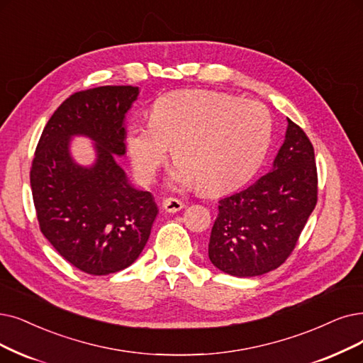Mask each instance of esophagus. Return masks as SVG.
I'll return each mask as SVG.
<instances>
[{
  "label": "esophagus",
  "instance_id": "34e87169",
  "mask_svg": "<svg viewBox=\"0 0 363 363\" xmlns=\"http://www.w3.org/2000/svg\"><path fill=\"white\" fill-rule=\"evenodd\" d=\"M162 207L167 213H177L184 207V204L177 198H165L162 202Z\"/></svg>",
  "mask_w": 363,
  "mask_h": 363
}]
</instances>
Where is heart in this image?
Masks as SVG:
<instances>
[{
    "label": "heart",
    "mask_w": 363,
    "mask_h": 363,
    "mask_svg": "<svg viewBox=\"0 0 363 363\" xmlns=\"http://www.w3.org/2000/svg\"><path fill=\"white\" fill-rule=\"evenodd\" d=\"M272 137L269 111L257 101L214 91L172 92L157 98L150 122L128 128L126 149L137 177L150 183L171 152L172 187L199 186L220 194L250 179Z\"/></svg>",
    "instance_id": "heart-1"
}]
</instances>
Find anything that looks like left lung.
<instances>
[{
  "mask_svg": "<svg viewBox=\"0 0 363 363\" xmlns=\"http://www.w3.org/2000/svg\"><path fill=\"white\" fill-rule=\"evenodd\" d=\"M315 202L313 144L287 119L271 171L219 201L208 242L211 264L235 277H256L279 268L295 249Z\"/></svg>",
  "mask_w": 363,
  "mask_h": 363,
  "instance_id": "left-lung-1",
  "label": "left lung"
}]
</instances>
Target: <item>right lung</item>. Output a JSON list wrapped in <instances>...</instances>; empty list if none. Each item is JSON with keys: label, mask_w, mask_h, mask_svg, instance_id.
Wrapping results in <instances>:
<instances>
[{"label": "right lung", "mask_w": 363, "mask_h": 363, "mask_svg": "<svg viewBox=\"0 0 363 363\" xmlns=\"http://www.w3.org/2000/svg\"><path fill=\"white\" fill-rule=\"evenodd\" d=\"M134 86H101L67 98L43 129L31 168L40 229L65 260L91 275L134 264L159 213L150 192L129 182L118 157L126 153V113ZM89 138L96 159L79 164L70 140Z\"/></svg>", "instance_id": "obj_1"}]
</instances>
